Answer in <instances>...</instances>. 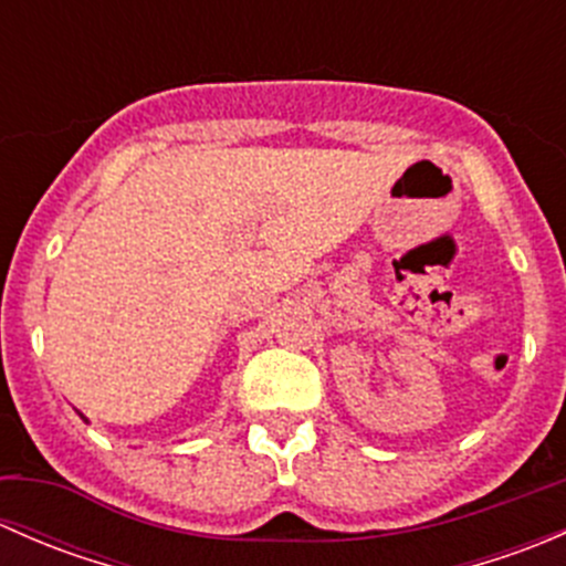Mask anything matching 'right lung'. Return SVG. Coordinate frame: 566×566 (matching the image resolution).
Here are the masks:
<instances>
[{
    "label": "right lung",
    "instance_id": "obj_1",
    "mask_svg": "<svg viewBox=\"0 0 566 566\" xmlns=\"http://www.w3.org/2000/svg\"><path fill=\"white\" fill-rule=\"evenodd\" d=\"M82 419H84V421H87V416H82Z\"/></svg>",
    "mask_w": 566,
    "mask_h": 566
}]
</instances>
